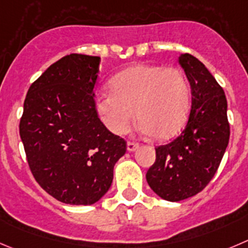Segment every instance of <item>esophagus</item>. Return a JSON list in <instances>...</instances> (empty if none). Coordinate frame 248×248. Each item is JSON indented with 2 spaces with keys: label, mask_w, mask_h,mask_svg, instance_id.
<instances>
[{
  "label": "esophagus",
  "mask_w": 248,
  "mask_h": 248,
  "mask_svg": "<svg viewBox=\"0 0 248 248\" xmlns=\"http://www.w3.org/2000/svg\"><path fill=\"white\" fill-rule=\"evenodd\" d=\"M139 147V143L136 142H131V141H129L128 143H126V148H128L129 152H134L135 150H138Z\"/></svg>",
  "instance_id": "1"
}]
</instances>
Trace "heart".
<instances>
[{
  "label": "heart",
  "mask_w": 248,
  "mask_h": 248,
  "mask_svg": "<svg viewBox=\"0 0 248 248\" xmlns=\"http://www.w3.org/2000/svg\"><path fill=\"white\" fill-rule=\"evenodd\" d=\"M110 90L96 97L106 128L125 135L136 118L146 135L167 140L183 129L190 109V86L179 68L136 64L110 80Z\"/></svg>",
  "instance_id": "1"
}]
</instances>
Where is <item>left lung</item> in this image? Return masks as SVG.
<instances>
[{
	"label": "left lung",
	"instance_id": "obj_1",
	"mask_svg": "<svg viewBox=\"0 0 248 248\" xmlns=\"http://www.w3.org/2000/svg\"><path fill=\"white\" fill-rule=\"evenodd\" d=\"M179 63L191 87L187 123L175 140L155 148V162L146 174L153 192L170 202L195 196L208 185L230 138L220 85L196 57L184 53Z\"/></svg>",
	"mask_w": 248,
	"mask_h": 248
}]
</instances>
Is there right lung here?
Here are the masks:
<instances>
[{"label": "right lung", "instance_id": "add662e5", "mask_svg": "<svg viewBox=\"0 0 248 248\" xmlns=\"http://www.w3.org/2000/svg\"><path fill=\"white\" fill-rule=\"evenodd\" d=\"M101 58L65 56L32 82L19 134L35 180L57 201L90 206L102 199L125 155L124 139L98 118L95 87Z\"/></svg>", "mask_w": 248, "mask_h": 248}]
</instances>
